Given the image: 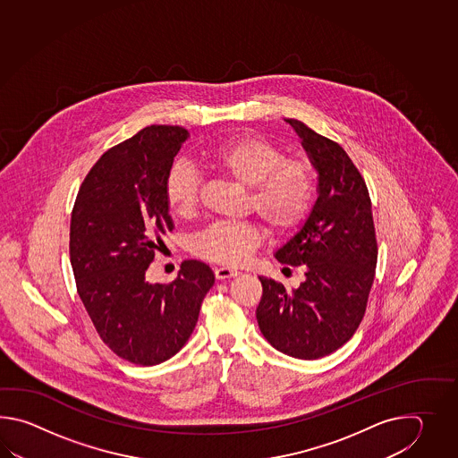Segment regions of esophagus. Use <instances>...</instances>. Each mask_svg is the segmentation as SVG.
<instances>
[{
  "label": "esophagus",
  "instance_id": "obj_1",
  "mask_svg": "<svg viewBox=\"0 0 458 458\" xmlns=\"http://www.w3.org/2000/svg\"><path fill=\"white\" fill-rule=\"evenodd\" d=\"M241 272H237L235 268H231V267H217L215 270L216 278L217 280H227V278H233V276H237Z\"/></svg>",
  "mask_w": 458,
  "mask_h": 458
}]
</instances>
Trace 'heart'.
<instances>
[{
	"mask_svg": "<svg viewBox=\"0 0 458 458\" xmlns=\"http://www.w3.org/2000/svg\"><path fill=\"white\" fill-rule=\"evenodd\" d=\"M209 170L250 188L249 208L268 231L290 233L308 215L316 195V170L306 158H286L276 144L257 136L235 137L205 156ZM199 180L186 164L166 176L165 201L178 219L195 215ZM260 231L249 223H216L196 233L190 249L196 257L223 265H241L260 243Z\"/></svg>",
	"mask_w": 458,
	"mask_h": 458,
	"instance_id": "1",
	"label": "heart"
}]
</instances>
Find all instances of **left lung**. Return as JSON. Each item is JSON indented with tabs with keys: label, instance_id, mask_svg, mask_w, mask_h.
<instances>
[{
	"label": "left lung",
	"instance_id": "obj_1",
	"mask_svg": "<svg viewBox=\"0 0 458 458\" xmlns=\"http://www.w3.org/2000/svg\"><path fill=\"white\" fill-rule=\"evenodd\" d=\"M301 137L318 172V199L301 229L280 247L278 262L301 267L293 290L259 276L262 300L257 322L276 351L316 360L341 349L367 310L377 268L371 201L360 172L337 142L298 119H284Z\"/></svg>",
	"mask_w": 458,
	"mask_h": 458
}]
</instances>
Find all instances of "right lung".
I'll return each mask as SVG.
<instances>
[{
	"instance_id": "add662e5",
	"label": "right lung",
	"mask_w": 458,
	"mask_h": 458,
	"mask_svg": "<svg viewBox=\"0 0 458 458\" xmlns=\"http://www.w3.org/2000/svg\"><path fill=\"white\" fill-rule=\"evenodd\" d=\"M190 132L148 126L109 148L78 190L70 221V262L99 337L121 359L157 365L180 351L215 284L203 262L185 260L170 284L146 272L174 221L166 176Z\"/></svg>"
}]
</instances>
